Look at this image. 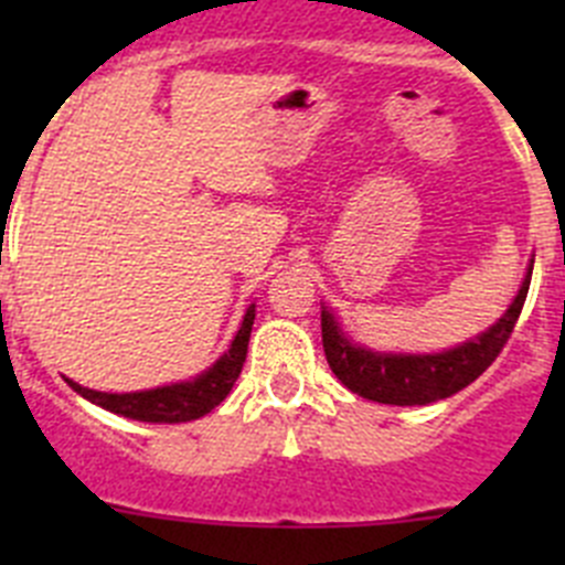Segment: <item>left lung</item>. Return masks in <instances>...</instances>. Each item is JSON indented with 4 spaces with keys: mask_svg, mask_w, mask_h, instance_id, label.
Returning <instances> with one entry per match:
<instances>
[{
    "mask_svg": "<svg viewBox=\"0 0 565 565\" xmlns=\"http://www.w3.org/2000/svg\"><path fill=\"white\" fill-rule=\"evenodd\" d=\"M535 263V259H532ZM532 266H529L515 302L498 319L495 326L481 337L450 348L441 353H376L359 348L339 331V322L322 311V348L331 371L339 382L356 396L379 404H430L438 398H450L476 382L489 364L495 362L503 344L509 342L515 322L526 302Z\"/></svg>",
    "mask_w": 565,
    "mask_h": 565,
    "instance_id": "8db88e82",
    "label": "left lung"
}]
</instances>
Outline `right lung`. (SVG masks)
I'll list each match as a JSON object with an SVG mask.
<instances>
[{"label": "right lung", "mask_w": 565, "mask_h": 565, "mask_svg": "<svg viewBox=\"0 0 565 565\" xmlns=\"http://www.w3.org/2000/svg\"><path fill=\"white\" fill-rule=\"evenodd\" d=\"M254 326V306H248L246 317H243V326H239L237 337H234L232 348L223 353L217 362L209 367L206 373H201L192 382H178L167 384V387H154V391H141V393H102L89 391L82 384L70 382V387L76 393H82L87 402L98 404L104 411L118 413V416L135 418V422H152V424H181V422H194V418L212 413L223 398L228 396V391L237 382L239 371H243V362H246L248 353V337H252Z\"/></svg>", "instance_id": "obj_1"}]
</instances>
